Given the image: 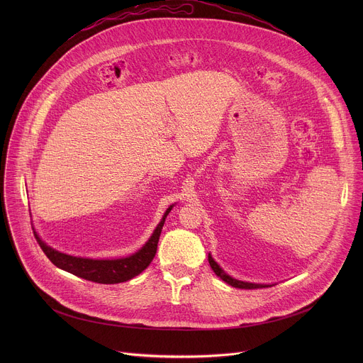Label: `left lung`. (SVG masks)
Here are the masks:
<instances>
[{
  "label": "left lung",
  "mask_w": 363,
  "mask_h": 363,
  "mask_svg": "<svg viewBox=\"0 0 363 363\" xmlns=\"http://www.w3.org/2000/svg\"><path fill=\"white\" fill-rule=\"evenodd\" d=\"M208 262H210V266H211L213 272H214L223 281H225L227 284H230V286H233V287H235V289H262V287H269V286H270V284H257V283L241 281V280H237V279L228 276V274L218 266V263L214 260L211 254H208Z\"/></svg>",
  "instance_id": "1"
}]
</instances>
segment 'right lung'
<instances>
[{
    "instance_id": "1",
    "label": "right lung",
    "mask_w": 363,
    "mask_h": 363,
    "mask_svg": "<svg viewBox=\"0 0 363 363\" xmlns=\"http://www.w3.org/2000/svg\"><path fill=\"white\" fill-rule=\"evenodd\" d=\"M174 205L175 203L168 206L161 223L157 225V228L153 230L152 235L143 244V247L136 252H133L132 255L122 257V258H111L109 260V258H86V257L70 255L47 245L35 231H34V235L41 250L48 257V260L56 267L67 273H72L77 277H82L84 280L100 283V284L123 283L140 274L153 260L155 254H157L158 241H160L162 227L165 224V218L174 208Z\"/></svg>"
}]
</instances>
